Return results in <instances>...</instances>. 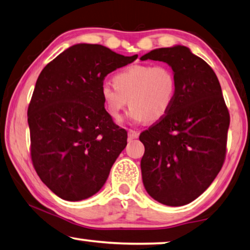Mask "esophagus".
Masks as SVG:
<instances>
[{"instance_id": "obj_1", "label": "esophagus", "mask_w": 250, "mask_h": 250, "mask_svg": "<svg viewBox=\"0 0 250 250\" xmlns=\"http://www.w3.org/2000/svg\"><path fill=\"white\" fill-rule=\"evenodd\" d=\"M127 133H128L129 139H137V137H139V133L136 131H133V129H128Z\"/></svg>"}]
</instances>
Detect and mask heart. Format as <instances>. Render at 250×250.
Returning a JSON list of instances; mask_svg holds the SVG:
<instances>
[{
    "label": "heart",
    "instance_id": "1",
    "mask_svg": "<svg viewBox=\"0 0 250 250\" xmlns=\"http://www.w3.org/2000/svg\"><path fill=\"white\" fill-rule=\"evenodd\" d=\"M177 95V80L165 65H131L117 72L114 83L104 82L100 96L107 113L119 121L126 104L133 123L158 122L171 109Z\"/></svg>",
    "mask_w": 250,
    "mask_h": 250
}]
</instances>
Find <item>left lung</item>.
Listing matches in <instances>:
<instances>
[{
  "label": "left lung",
  "mask_w": 250,
  "mask_h": 250,
  "mask_svg": "<svg viewBox=\"0 0 250 250\" xmlns=\"http://www.w3.org/2000/svg\"><path fill=\"white\" fill-rule=\"evenodd\" d=\"M141 61L167 63L177 80L171 109L140 135L143 185L159 203L182 206L208 189L226 158L229 111L211 66L186 46L157 48Z\"/></svg>",
  "instance_id": "8db88e82"
}]
</instances>
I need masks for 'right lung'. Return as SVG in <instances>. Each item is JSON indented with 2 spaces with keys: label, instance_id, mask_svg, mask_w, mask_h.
Instances as JSON below:
<instances>
[{
  "label": "right lung",
  "instance_id": "obj_1",
  "mask_svg": "<svg viewBox=\"0 0 250 250\" xmlns=\"http://www.w3.org/2000/svg\"><path fill=\"white\" fill-rule=\"evenodd\" d=\"M107 47L77 44L39 74L28 108L31 159L42 182L65 201L101 189L127 144L100 96L104 79L134 62Z\"/></svg>",
  "mask_w": 250,
  "mask_h": 250
}]
</instances>
